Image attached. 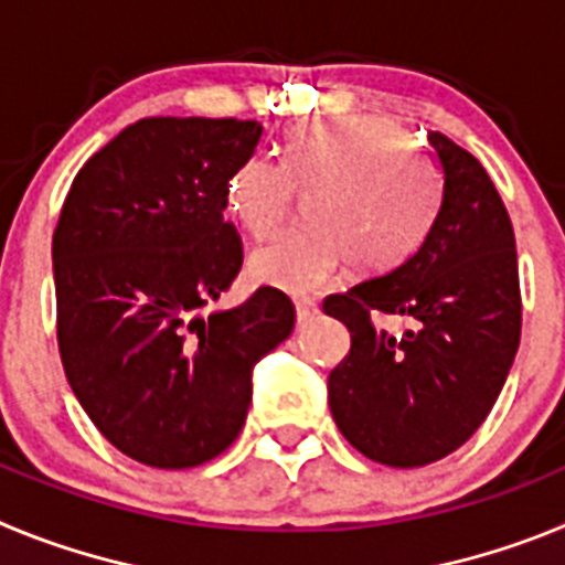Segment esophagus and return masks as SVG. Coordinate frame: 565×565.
Returning a JSON list of instances; mask_svg holds the SVG:
<instances>
[{
    "label": "esophagus",
    "instance_id": "esophagus-1",
    "mask_svg": "<svg viewBox=\"0 0 565 565\" xmlns=\"http://www.w3.org/2000/svg\"><path fill=\"white\" fill-rule=\"evenodd\" d=\"M294 306H297V322H299V326H302V322H308V319L317 313V302H313V299H297Z\"/></svg>",
    "mask_w": 565,
    "mask_h": 565
}]
</instances>
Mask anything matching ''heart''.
I'll list each match as a JSON object with an SVG mask.
<instances>
[{
    "label": "heart",
    "instance_id": "1",
    "mask_svg": "<svg viewBox=\"0 0 565 565\" xmlns=\"http://www.w3.org/2000/svg\"><path fill=\"white\" fill-rule=\"evenodd\" d=\"M308 194L311 226L279 234L248 257L254 282L313 294L342 259L376 274L411 257L441 209V174L398 124L367 115L313 118L288 129L282 158L252 154L226 181V212L252 237L277 232Z\"/></svg>",
    "mask_w": 565,
    "mask_h": 565
}]
</instances>
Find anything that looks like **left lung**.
<instances>
[{
    "label": "left lung",
    "instance_id": "1",
    "mask_svg": "<svg viewBox=\"0 0 565 565\" xmlns=\"http://www.w3.org/2000/svg\"><path fill=\"white\" fill-rule=\"evenodd\" d=\"M441 172V209L402 266L326 299L351 331L328 376L339 433L371 461L424 467L458 450L489 416L521 342L515 232L487 169L441 132H427ZM414 319L402 338L370 311Z\"/></svg>",
    "mask_w": 565,
    "mask_h": 565
}]
</instances>
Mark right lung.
<instances>
[{"instance_id": "obj_1", "label": "right lung", "mask_w": 565, "mask_h": 565, "mask_svg": "<svg viewBox=\"0 0 565 565\" xmlns=\"http://www.w3.org/2000/svg\"><path fill=\"white\" fill-rule=\"evenodd\" d=\"M263 124L141 118L76 174L53 234L58 353L102 436L124 456L186 469L246 424L252 373L294 331L291 299L257 288L203 317L243 266L226 181Z\"/></svg>"}]
</instances>
